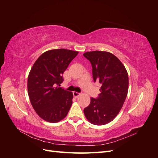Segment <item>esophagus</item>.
Instances as JSON below:
<instances>
[{"instance_id":"34e87169","label":"esophagus","mask_w":158,"mask_h":158,"mask_svg":"<svg viewBox=\"0 0 158 158\" xmlns=\"http://www.w3.org/2000/svg\"><path fill=\"white\" fill-rule=\"evenodd\" d=\"M80 95V94L78 93V92H73V95L75 98H78Z\"/></svg>"}]
</instances>
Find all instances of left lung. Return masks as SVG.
Returning <instances> with one entry per match:
<instances>
[{"label":"left lung","mask_w":158,"mask_h":158,"mask_svg":"<svg viewBox=\"0 0 158 158\" xmlns=\"http://www.w3.org/2000/svg\"><path fill=\"white\" fill-rule=\"evenodd\" d=\"M92 66L94 81L102 87L97 98H91L84 109L93 125H103L116 117L125 102L128 89V76L125 66L117 56L106 51H90L83 55Z\"/></svg>","instance_id":"8db88e82"}]
</instances>
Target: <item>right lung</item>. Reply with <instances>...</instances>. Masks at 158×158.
Here are the masks:
<instances>
[{
  "label": "right lung",
  "instance_id": "add662e5",
  "mask_svg": "<svg viewBox=\"0 0 158 158\" xmlns=\"http://www.w3.org/2000/svg\"><path fill=\"white\" fill-rule=\"evenodd\" d=\"M78 51L64 49L44 52L35 62L27 78L31 106L44 120L56 123L63 119L73 104V94L59 87L63 74Z\"/></svg>",
  "mask_w": 158,
  "mask_h": 158
}]
</instances>
